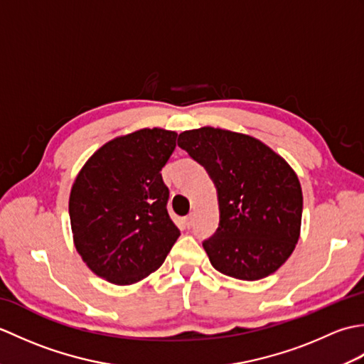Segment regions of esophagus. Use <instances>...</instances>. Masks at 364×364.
<instances>
[{
    "instance_id": "1",
    "label": "esophagus",
    "mask_w": 364,
    "mask_h": 364,
    "mask_svg": "<svg viewBox=\"0 0 364 364\" xmlns=\"http://www.w3.org/2000/svg\"><path fill=\"white\" fill-rule=\"evenodd\" d=\"M192 223H194V214H189L188 218H186V225H188V227H191Z\"/></svg>"
}]
</instances>
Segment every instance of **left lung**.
<instances>
[{"mask_svg": "<svg viewBox=\"0 0 364 364\" xmlns=\"http://www.w3.org/2000/svg\"><path fill=\"white\" fill-rule=\"evenodd\" d=\"M178 145L218 189L219 228L203 242L213 267L245 282L280 269L296 249L304 208L292 167L259 139L222 128L184 131Z\"/></svg>", "mask_w": 364, "mask_h": 364, "instance_id": "obj_1", "label": "left lung"}]
</instances>
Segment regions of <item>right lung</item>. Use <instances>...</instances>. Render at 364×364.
<instances>
[{"label": "right lung", "mask_w": 364, "mask_h": 364, "mask_svg": "<svg viewBox=\"0 0 364 364\" xmlns=\"http://www.w3.org/2000/svg\"><path fill=\"white\" fill-rule=\"evenodd\" d=\"M175 131L142 128L114 137L76 175L68 198L73 244L95 275L134 284L161 267L180 236L167 213L161 168Z\"/></svg>", "instance_id": "obj_1"}]
</instances>
